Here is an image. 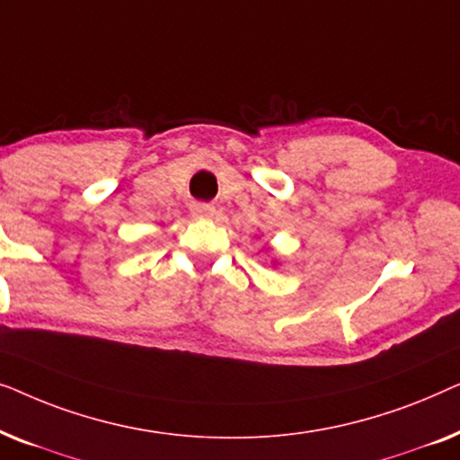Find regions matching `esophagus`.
<instances>
[{
    "instance_id": "obj_1",
    "label": "esophagus",
    "mask_w": 460,
    "mask_h": 460,
    "mask_svg": "<svg viewBox=\"0 0 460 460\" xmlns=\"http://www.w3.org/2000/svg\"><path fill=\"white\" fill-rule=\"evenodd\" d=\"M190 213L199 219H207V217L216 216V207H213L211 203H192Z\"/></svg>"
}]
</instances>
